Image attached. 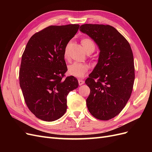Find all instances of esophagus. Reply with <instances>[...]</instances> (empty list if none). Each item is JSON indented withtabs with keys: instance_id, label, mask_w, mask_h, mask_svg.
<instances>
[{
	"instance_id": "1",
	"label": "esophagus",
	"mask_w": 152,
	"mask_h": 152,
	"mask_svg": "<svg viewBox=\"0 0 152 152\" xmlns=\"http://www.w3.org/2000/svg\"><path fill=\"white\" fill-rule=\"evenodd\" d=\"M83 84H84V80L79 79V86H81V85H82Z\"/></svg>"
}]
</instances>
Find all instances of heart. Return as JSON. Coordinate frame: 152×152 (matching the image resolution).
I'll return each mask as SVG.
<instances>
[{"label": "heart", "instance_id": "b5f03b06", "mask_svg": "<svg viewBox=\"0 0 152 152\" xmlns=\"http://www.w3.org/2000/svg\"><path fill=\"white\" fill-rule=\"evenodd\" d=\"M82 44L85 49L86 51L88 53L91 50L95 49V45L93 41L91 39L85 38L81 41ZM70 43H68L64 50V58L68 59V48ZM90 66L87 64L73 63L68 66V73L71 76L75 77L77 78H82L86 75V73L89 70Z\"/></svg>", "mask_w": 152, "mask_h": 152}]
</instances>
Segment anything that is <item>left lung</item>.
I'll return each mask as SVG.
<instances>
[{
  "instance_id": "obj_1",
  "label": "left lung",
  "mask_w": 152,
  "mask_h": 152,
  "mask_svg": "<svg viewBox=\"0 0 152 152\" xmlns=\"http://www.w3.org/2000/svg\"><path fill=\"white\" fill-rule=\"evenodd\" d=\"M80 31L99 49L98 61L86 80L91 92L86 104L91 114L102 121L119 114L129 99L135 78L130 44L110 25L84 24Z\"/></svg>"
}]
</instances>
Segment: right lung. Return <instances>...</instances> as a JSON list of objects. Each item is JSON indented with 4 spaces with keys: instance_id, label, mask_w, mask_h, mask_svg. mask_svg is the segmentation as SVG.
<instances>
[{
    "instance_id": "1",
    "label": "right lung",
    "mask_w": 152,
    "mask_h": 152,
    "mask_svg": "<svg viewBox=\"0 0 152 152\" xmlns=\"http://www.w3.org/2000/svg\"><path fill=\"white\" fill-rule=\"evenodd\" d=\"M79 26H49L35 34L26 45L20 85L27 107L40 120L52 122L61 118L66 111L68 94L79 86L73 76L63 77L68 70L64 50Z\"/></svg>"
}]
</instances>
